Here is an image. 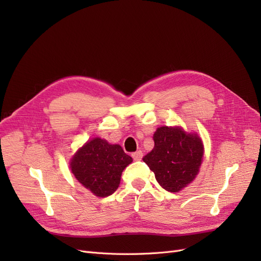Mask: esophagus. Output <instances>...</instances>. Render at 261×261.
Segmentation results:
<instances>
[{"instance_id":"34e87169","label":"esophagus","mask_w":261,"mask_h":261,"mask_svg":"<svg viewBox=\"0 0 261 261\" xmlns=\"http://www.w3.org/2000/svg\"><path fill=\"white\" fill-rule=\"evenodd\" d=\"M132 156H133V159L135 160V161H140L141 159H143V152L140 151H136V152H134V153H132Z\"/></svg>"}]
</instances>
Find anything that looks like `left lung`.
<instances>
[{
	"label": "left lung",
	"mask_w": 261,
	"mask_h": 261,
	"mask_svg": "<svg viewBox=\"0 0 261 261\" xmlns=\"http://www.w3.org/2000/svg\"><path fill=\"white\" fill-rule=\"evenodd\" d=\"M153 141V149L143 160L162 188L176 193L199 171L203 155L201 139L179 127L162 126L155 130Z\"/></svg>",
	"instance_id": "obj_1"
}]
</instances>
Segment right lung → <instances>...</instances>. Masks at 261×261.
Returning <instances> with one entry per match:
<instances>
[{
  "instance_id": "add662e5",
  "label": "right lung",
  "mask_w": 261,
  "mask_h": 261,
  "mask_svg": "<svg viewBox=\"0 0 261 261\" xmlns=\"http://www.w3.org/2000/svg\"><path fill=\"white\" fill-rule=\"evenodd\" d=\"M132 161L120 145L93 138L76 152L70 169L83 186L98 197H107L116 191L123 170Z\"/></svg>"
}]
</instances>
